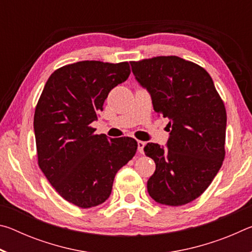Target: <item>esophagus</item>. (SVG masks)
Wrapping results in <instances>:
<instances>
[{"label":"esophagus","mask_w":252,"mask_h":252,"mask_svg":"<svg viewBox=\"0 0 252 252\" xmlns=\"http://www.w3.org/2000/svg\"><path fill=\"white\" fill-rule=\"evenodd\" d=\"M144 146H146V142L143 141H140V140H138V151L140 153H143V148Z\"/></svg>","instance_id":"obj_1"}]
</instances>
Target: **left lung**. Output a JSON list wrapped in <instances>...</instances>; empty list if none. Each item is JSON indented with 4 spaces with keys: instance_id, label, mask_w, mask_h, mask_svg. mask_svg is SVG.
I'll list each match as a JSON object with an SVG mask.
<instances>
[{
    "instance_id": "1",
    "label": "left lung",
    "mask_w": 252,
    "mask_h": 252,
    "mask_svg": "<svg viewBox=\"0 0 252 252\" xmlns=\"http://www.w3.org/2000/svg\"><path fill=\"white\" fill-rule=\"evenodd\" d=\"M138 82L150 92L153 109L169 119L167 147L148 143L156 163L148 180L158 203L179 207L200 197L222 165L227 112L210 74L176 55L131 61Z\"/></svg>"
}]
</instances>
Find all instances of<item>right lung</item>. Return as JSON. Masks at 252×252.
<instances>
[{"mask_svg": "<svg viewBox=\"0 0 252 252\" xmlns=\"http://www.w3.org/2000/svg\"><path fill=\"white\" fill-rule=\"evenodd\" d=\"M127 62L81 61L55 70L34 112L37 163L63 199L87 209L110 197L117 172L134 157L130 136L108 139L90 125L114 87L129 78Z\"/></svg>", "mask_w": 252, "mask_h": 252, "instance_id": "1", "label": "right lung"}]
</instances>
